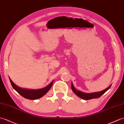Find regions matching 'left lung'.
I'll return each mask as SVG.
<instances>
[{
	"instance_id": "obj_1",
	"label": "left lung",
	"mask_w": 124,
	"mask_h": 124,
	"mask_svg": "<svg viewBox=\"0 0 124 124\" xmlns=\"http://www.w3.org/2000/svg\"><path fill=\"white\" fill-rule=\"evenodd\" d=\"M111 86V85H110L108 87L102 91L94 92V93H84L83 92L78 91L77 89H76L75 88V87L73 86L72 83H71V89L73 93H74L76 95L78 96V97H79L80 98L84 100H86L95 99V98H99V97L102 96L104 93H106V92L110 88Z\"/></svg>"
}]
</instances>
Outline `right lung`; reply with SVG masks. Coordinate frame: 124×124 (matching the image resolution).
I'll use <instances>...</instances> for the list:
<instances>
[{
    "label": "right lung",
    "mask_w": 124,
    "mask_h": 124,
    "mask_svg": "<svg viewBox=\"0 0 124 124\" xmlns=\"http://www.w3.org/2000/svg\"><path fill=\"white\" fill-rule=\"evenodd\" d=\"M9 78L10 82L11 85L15 90L21 95L24 97V98L29 100H36L43 97L45 94H46L49 90L51 89L54 80H53L48 85L46 86L45 87L38 89H30L27 88H22L19 87L16 84L13 82L12 80Z\"/></svg>",
    "instance_id": "right-lung-1"
}]
</instances>
